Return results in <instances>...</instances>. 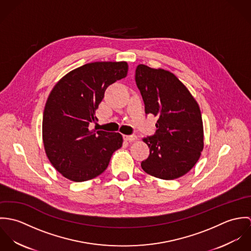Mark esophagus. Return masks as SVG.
I'll return each instance as SVG.
<instances>
[{
	"label": "esophagus",
	"mask_w": 251,
	"mask_h": 251,
	"mask_svg": "<svg viewBox=\"0 0 251 251\" xmlns=\"http://www.w3.org/2000/svg\"><path fill=\"white\" fill-rule=\"evenodd\" d=\"M125 139L126 141H128V142H133V141H135L137 139V136L134 135V134H132V135H126Z\"/></svg>",
	"instance_id": "esophagus-1"
}]
</instances>
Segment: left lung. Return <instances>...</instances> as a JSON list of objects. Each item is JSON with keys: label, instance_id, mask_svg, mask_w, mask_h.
I'll return each instance as SVG.
<instances>
[{"label": "left lung", "instance_id": "1", "mask_svg": "<svg viewBox=\"0 0 251 251\" xmlns=\"http://www.w3.org/2000/svg\"><path fill=\"white\" fill-rule=\"evenodd\" d=\"M135 81L146 114L158 118L155 133L143 138L150 155L141 162L142 169L155 178L178 179L196 164L204 148L199 105L170 72L139 65Z\"/></svg>", "mask_w": 251, "mask_h": 251}]
</instances>
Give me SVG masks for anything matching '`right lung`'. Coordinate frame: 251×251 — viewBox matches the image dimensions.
<instances>
[{
	"label": "right lung",
	"mask_w": 251,
	"mask_h": 251,
	"mask_svg": "<svg viewBox=\"0 0 251 251\" xmlns=\"http://www.w3.org/2000/svg\"><path fill=\"white\" fill-rule=\"evenodd\" d=\"M126 62H96L65 75L51 91L43 112L42 139L48 159L73 181L94 179L123 145L117 132L90 130L108 86L127 74Z\"/></svg>",
	"instance_id": "obj_1"
}]
</instances>
